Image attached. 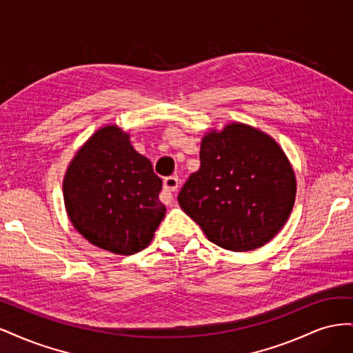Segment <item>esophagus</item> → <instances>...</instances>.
I'll list each match as a JSON object with an SVG mask.
<instances>
[{
  "instance_id": "obj_1",
  "label": "esophagus",
  "mask_w": 353,
  "mask_h": 353,
  "mask_svg": "<svg viewBox=\"0 0 353 353\" xmlns=\"http://www.w3.org/2000/svg\"><path fill=\"white\" fill-rule=\"evenodd\" d=\"M178 185H179V181H178V176H166L163 179V193L162 196H160V200H162L163 203H170L174 200V194L175 191L178 190Z\"/></svg>"
}]
</instances>
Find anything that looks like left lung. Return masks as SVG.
I'll return each instance as SVG.
<instances>
[{
	"mask_svg": "<svg viewBox=\"0 0 353 353\" xmlns=\"http://www.w3.org/2000/svg\"><path fill=\"white\" fill-rule=\"evenodd\" d=\"M294 197V172L280 145L252 126L231 123L203 138L200 169L178 203L209 241L248 252L283 228Z\"/></svg>",
	"mask_w": 353,
	"mask_h": 353,
	"instance_id": "obj_1",
	"label": "left lung"
}]
</instances>
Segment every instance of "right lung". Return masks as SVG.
Segmentation results:
<instances>
[{
	"instance_id": "right-lung-1",
	"label": "right lung",
	"mask_w": 353,
	"mask_h": 353,
	"mask_svg": "<svg viewBox=\"0 0 353 353\" xmlns=\"http://www.w3.org/2000/svg\"><path fill=\"white\" fill-rule=\"evenodd\" d=\"M160 190L150 160L116 125L101 128L82 145L63 181L73 227L97 248L126 256L145 249L165 218Z\"/></svg>"
}]
</instances>
